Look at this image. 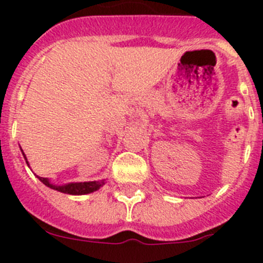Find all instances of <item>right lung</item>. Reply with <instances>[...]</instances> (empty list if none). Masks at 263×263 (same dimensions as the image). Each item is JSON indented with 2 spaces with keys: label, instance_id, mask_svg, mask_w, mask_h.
<instances>
[{
  "label": "right lung",
  "instance_id": "right-lung-1",
  "mask_svg": "<svg viewBox=\"0 0 263 263\" xmlns=\"http://www.w3.org/2000/svg\"><path fill=\"white\" fill-rule=\"evenodd\" d=\"M23 157H25V159H26V155L23 154ZM27 163H29V162H27ZM38 179L43 183V184L47 185V187L52 188V190H57V191L59 192H63V194H68V195L90 194V192L97 191V190L104 184V180H101V182H81V183H68V184H64V185H55V184H51L50 180H48L47 178L38 176Z\"/></svg>",
  "mask_w": 263,
  "mask_h": 263
}]
</instances>
